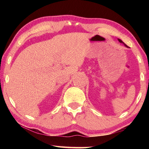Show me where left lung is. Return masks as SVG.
Segmentation results:
<instances>
[{"mask_svg": "<svg viewBox=\"0 0 149 149\" xmlns=\"http://www.w3.org/2000/svg\"><path fill=\"white\" fill-rule=\"evenodd\" d=\"M118 41H119V42H120V43H123V44H124V45H125V47H128V46H127V45H125V43H123V42H122V40H120V39H118Z\"/></svg>", "mask_w": 149, "mask_h": 149, "instance_id": "obj_1", "label": "left lung"}]
</instances>
